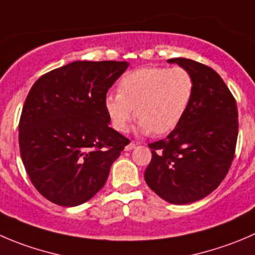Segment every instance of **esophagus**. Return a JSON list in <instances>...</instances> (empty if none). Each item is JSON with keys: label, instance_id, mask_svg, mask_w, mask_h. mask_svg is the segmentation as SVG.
Returning <instances> with one entry per match:
<instances>
[{"label": "esophagus", "instance_id": "esophagus-1", "mask_svg": "<svg viewBox=\"0 0 255 255\" xmlns=\"http://www.w3.org/2000/svg\"><path fill=\"white\" fill-rule=\"evenodd\" d=\"M134 148H135V144H134V143H133V142H130L129 144L126 145L125 150H126V152H128V150H132V149H134Z\"/></svg>", "mask_w": 255, "mask_h": 255}]
</instances>
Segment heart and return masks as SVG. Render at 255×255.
<instances>
[{
    "label": "heart",
    "instance_id": "heart-1",
    "mask_svg": "<svg viewBox=\"0 0 255 255\" xmlns=\"http://www.w3.org/2000/svg\"><path fill=\"white\" fill-rule=\"evenodd\" d=\"M118 91L105 98L106 112L116 130L125 132L135 111L140 132L164 134L187 113L194 80L183 67H143L123 76Z\"/></svg>",
    "mask_w": 255,
    "mask_h": 255
}]
</instances>
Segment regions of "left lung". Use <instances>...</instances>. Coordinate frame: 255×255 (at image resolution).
I'll use <instances>...</instances> for the list:
<instances>
[{"label":"left lung","mask_w":255,"mask_h":255,"mask_svg":"<svg viewBox=\"0 0 255 255\" xmlns=\"http://www.w3.org/2000/svg\"><path fill=\"white\" fill-rule=\"evenodd\" d=\"M189 71L194 93L187 113L167 138L150 143L148 187L172 204H189L212 193L231 168L238 137L236 100L221 76L188 58L168 59Z\"/></svg>","instance_id":"8db88e82"}]
</instances>
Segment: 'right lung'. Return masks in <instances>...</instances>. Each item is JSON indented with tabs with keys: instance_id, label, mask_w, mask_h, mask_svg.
<instances>
[{
	"instance_id": "right-lung-1",
	"label": "right lung",
	"mask_w": 255,
	"mask_h": 255,
	"mask_svg": "<svg viewBox=\"0 0 255 255\" xmlns=\"http://www.w3.org/2000/svg\"><path fill=\"white\" fill-rule=\"evenodd\" d=\"M128 62L75 61L32 86L18 126L32 184L62 207L90 201L129 140L110 127L105 98Z\"/></svg>"
}]
</instances>
